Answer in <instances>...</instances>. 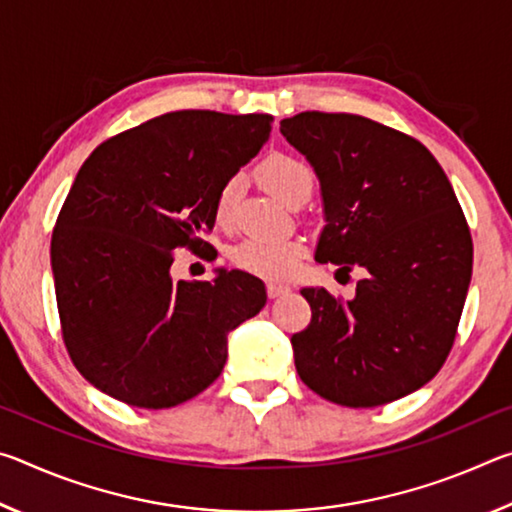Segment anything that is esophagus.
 <instances>
[{
	"label": "esophagus",
	"mask_w": 512,
	"mask_h": 512,
	"mask_svg": "<svg viewBox=\"0 0 512 512\" xmlns=\"http://www.w3.org/2000/svg\"><path fill=\"white\" fill-rule=\"evenodd\" d=\"M289 291L291 289L284 287V284H268V287H266L268 298H280V296H284V293H289Z\"/></svg>",
	"instance_id": "esophagus-1"
}]
</instances>
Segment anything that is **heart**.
Returning a JSON list of instances; mask_svg holds the SVG:
<instances>
[{"instance_id": "1", "label": "heart", "mask_w": 512, "mask_h": 512, "mask_svg": "<svg viewBox=\"0 0 512 512\" xmlns=\"http://www.w3.org/2000/svg\"><path fill=\"white\" fill-rule=\"evenodd\" d=\"M259 183L264 185L266 192H271L282 203L293 205L298 198H309L314 178L307 164L291 158L284 153H273L259 164L257 169ZM239 198V178H228L216 194L214 214L219 223H230L235 214V205ZM232 262L241 271L253 273L266 280H284L289 277L302 257L300 241H268V239H244L241 244L232 248Z\"/></svg>"}]
</instances>
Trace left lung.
Returning a JSON list of instances; mask_svg holds the SVG:
<instances>
[{"label": "left lung", "instance_id": "left-lung-1", "mask_svg": "<svg viewBox=\"0 0 512 512\" xmlns=\"http://www.w3.org/2000/svg\"><path fill=\"white\" fill-rule=\"evenodd\" d=\"M280 133L320 180L316 259L366 273L352 300L300 291L311 323L291 336L298 375L352 409L400 400L443 368L472 280L454 189L427 146L368 117L311 110Z\"/></svg>", "mask_w": 512, "mask_h": 512}]
</instances>
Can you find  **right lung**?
Here are the masks:
<instances>
[{
    "instance_id": "1",
    "label": "right lung",
    "mask_w": 512,
    "mask_h": 512,
    "mask_svg": "<svg viewBox=\"0 0 512 512\" xmlns=\"http://www.w3.org/2000/svg\"><path fill=\"white\" fill-rule=\"evenodd\" d=\"M271 115L167 112L92 151L58 214L51 271L76 370L137 409L203 393L228 359V334L266 305L264 282L219 268L173 280L178 248L210 253L225 180L271 135Z\"/></svg>"
}]
</instances>
